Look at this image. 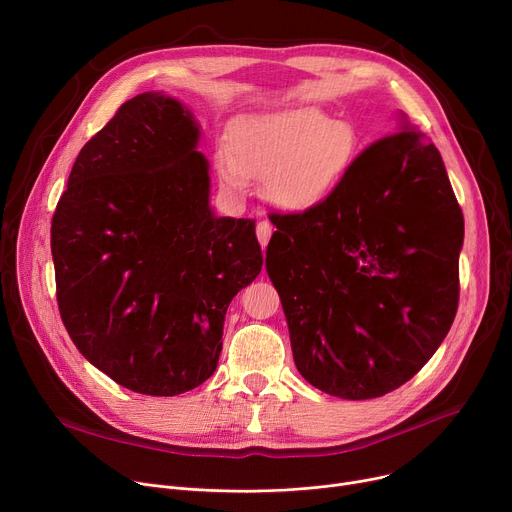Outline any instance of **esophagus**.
<instances>
[{
	"mask_svg": "<svg viewBox=\"0 0 512 512\" xmlns=\"http://www.w3.org/2000/svg\"><path fill=\"white\" fill-rule=\"evenodd\" d=\"M257 238H259V242H261V247L265 249L267 242H270V238H272V224H270V222L261 220V222L257 224Z\"/></svg>",
	"mask_w": 512,
	"mask_h": 512,
	"instance_id": "34e87169",
	"label": "esophagus"
}]
</instances>
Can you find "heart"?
I'll use <instances>...</instances> for the list:
<instances>
[{"instance_id":"obj_1","label":"heart","mask_w":512,"mask_h":512,"mask_svg":"<svg viewBox=\"0 0 512 512\" xmlns=\"http://www.w3.org/2000/svg\"><path fill=\"white\" fill-rule=\"evenodd\" d=\"M357 130L319 110H292L242 118L230 126L218 153L220 180L240 191L245 178L267 182V193L286 209L324 201L357 157Z\"/></svg>"}]
</instances>
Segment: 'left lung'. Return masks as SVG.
I'll return each instance as SVG.
<instances>
[{"mask_svg":"<svg viewBox=\"0 0 512 512\" xmlns=\"http://www.w3.org/2000/svg\"><path fill=\"white\" fill-rule=\"evenodd\" d=\"M402 122L305 211H272L265 267L292 357L321 392L365 400L432 359L459 309L465 222L436 145Z\"/></svg>","mask_w":512,"mask_h":512,"instance_id":"8db88e82","label":"left lung"}]
</instances>
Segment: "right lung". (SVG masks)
Instances as JSON below:
<instances>
[{
  "instance_id": "right-lung-1",
  "label": "right lung",
  "mask_w": 512,
  "mask_h": 512,
  "mask_svg": "<svg viewBox=\"0 0 512 512\" xmlns=\"http://www.w3.org/2000/svg\"><path fill=\"white\" fill-rule=\"evenodd\" d=\"M197 139L176 99H128L80 149L51 220L72 342L139 394L176 396L209 378L228 305L263 265L255 220L211 213Z\"/></svg>"
}]
</instances>
